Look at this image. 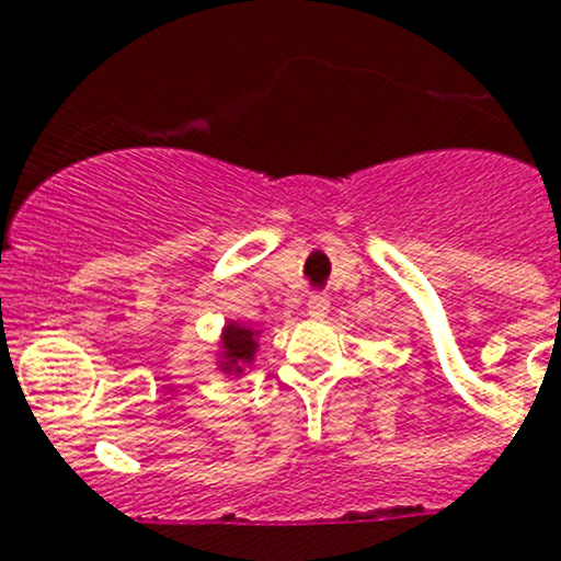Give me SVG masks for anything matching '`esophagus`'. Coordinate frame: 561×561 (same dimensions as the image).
Masks as SVG:
<instances>
[{
	"instance_id": "34e87169",
	"label": "esophagus",
	"mask_w": 561,
	"mask_h": 561,
	"mask_svg": "<svg viewBox=\"0 0 561 561\" xmlns=\"http://www.w3.org/2000/svg\"><path fill=\"white\" fill-rule=\"evenodd\" d=\"M308 313H311L313 319H321L330 313V298H327L324 293H313L311 298H308Z\"/></svg>"
}]
</instances>
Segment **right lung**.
Listing matches in <instances>:
<instances>
[{"instance_id": "right-lung-1", "label": "right lung", "mask_w": 561, "mask_h": 561, "mask_svg": "<svg viewBox=\"0 0 561 561\" xmlns=\"http://www.w3.org/2000/svg\"><path fill=\"white\" fill-rule=\"evenodd\" d=\"M255 334L253 330H244L240 324H227V330H224V362H221V369L227 371H242V366H248L253 362L255 356Z\"/></svg>"}]
</instances>
